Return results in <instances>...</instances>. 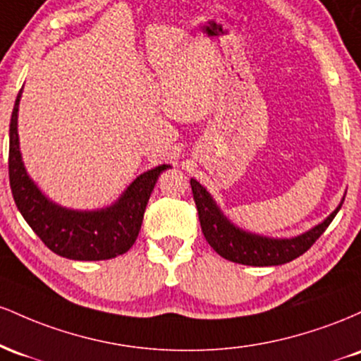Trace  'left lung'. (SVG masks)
Masks as SVG:
<instances>
[{
    "label": "left lung",
    "mask_w": 361,
    "mask_h": 361,
    "mask_svg": "<svg viewBox=\"0 0 361 361\" xmlns=\"http://www.w3.org/2000/svg\"><path fill=\"white\" fill-rule=\"evenodd\" d=\"M190 185H192L202 233H204L210 246L222 258L233 261V263L250 264V267H276V264H283L299 258L321 238V234L333 222V219L336 217L338 210L343 205L341 202L338 209L324 222L310 229L309 233L299 235V238L268 239L239 231L221 214L219 207L214 204L212 197L207 193L204 186L195 180H190Z\"/></svg>",
    "instance_id": "8db88e82"
}]
</instances>
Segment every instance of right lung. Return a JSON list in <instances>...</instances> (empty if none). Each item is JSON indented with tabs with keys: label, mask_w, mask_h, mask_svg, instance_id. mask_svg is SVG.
Returning a JSON list of instances; mask_svg holds the SVG:
<instances>
[{
	"label": "right lung",
	"mask_w": 361,
	"mask_h": 361,
	"mask_svg": "<svg viewBox=\"0 0 361 361\" xmlns=\"http://www.w3.org/2000/svg\"><path fill=\"white\" fill-rule=\"evenodd\" d=\"M22 97H16L10 122V156L8 173L15 204L32 231L56 255L78 261H100L123 255L137 239L144 212L154 185L168 164L140 175L122 198L100 212L66 210L49 202L27 176L18 149L16 117Z\"/></svg>",
	"instance_id": "obj_1"
}]
</instances>
